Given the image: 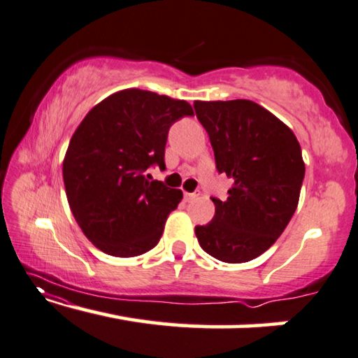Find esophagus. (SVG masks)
<instances>
[{"mask_svg": "<svg viewBox=\"0 0 358 358\" xmlns=\"http://www.w3.org/2000/svg\"><path fill=\"white\" fill-rule=\"evenodd\" d=\"M196 197H199V193H185V201L186 202H191L193 199H196Z\"/></svg>", "mask_w": 358, "mask_h": 358, "instance_id": "34e87169", "label": "esophagus"}]
</instances>
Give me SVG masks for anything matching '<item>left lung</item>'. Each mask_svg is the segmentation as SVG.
<instances>
[{
    "label": "left lung",
    "instance_id": "obj_1",
    "mask_svg": "<svg viewBox=\"0 0 358 358\" xmlns=\"http://www.w3.org/2000/svg\"><path fill=\"white\" fill-rule=\"evenodd\" d=\"M218 173L233 180L215 215L196 227L199 246L227 264L249 262L281 236L294 215L306 175L291 128L249 99L194 101Z\"/></svg>",
    "mask_w": 358,
    "mask_h": 358
}]
</instances>
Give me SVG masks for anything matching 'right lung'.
<instances>
[{
  "label": "right lung",
  "instance_id": "add662e5",
  "mask_svg": "<svg viewBox=\"0 0 358 358\" xmlns=\"http://www.w3.org/2000/svg\"><path fill=\"white\" fill-rule=\"evenodd\" d=\"M185 115H193L186 101L130 88L96 104L73 133L64 186L78 227L99 250L135 257L159 243L183 193L148 169H165L169 130Z\"/></svg>",
  "mask_w": 358,
  "mask_h": 358
}]
</instances>
